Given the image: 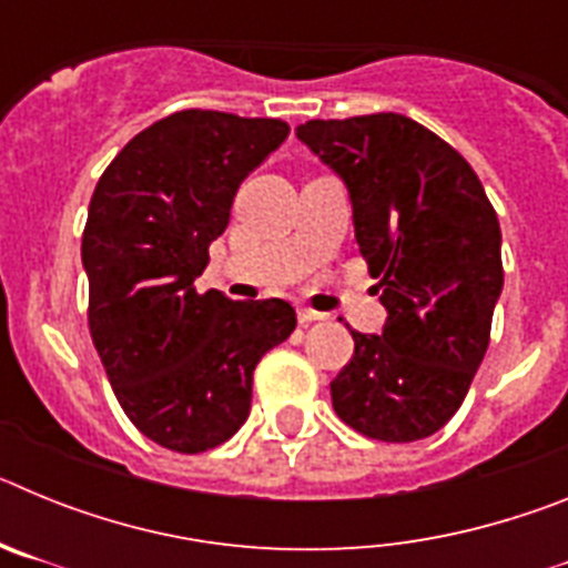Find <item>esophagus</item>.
Masks as SVG:
<instances>
[{
    "label": "esophagus",
    "mask_w": 568,
    "mask_h": 568,
    "mask_svg": "<svg viewBox=\"0 0 568 568\" xmlns=\"http://www.w3.org/2000/svg\"><path fill=\"white\" fill-rule=\"evenodd\" d=\"M324 318H327L324 313H315V310H310V307H298L301 324H313V321H324Z\"/></svg>",
    "instance_id": "34e87169"
}]
</instances>
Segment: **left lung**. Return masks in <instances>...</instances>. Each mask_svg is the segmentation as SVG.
Listing matches in <instances>:
<instances>
[{
  "instance_id": "obj_1",
  "label": "left lung",
  "mask_w": 568,
  "mask_h": 568,
  "mask_svg": "<svg viewBox=\"0 0 568 568\" xmlns=\"http://www.w3.org/2000/svg\"><path fill=\"white\" fill-rule=\"evenodd\" d=\"M338 173L355 241L378 278L381 335L329 384L338 418L386 444L429 438L458 413L504 290L500 224L455 148L400 113L313 119L295 130Z\"/></svg>"
}]
</instances>
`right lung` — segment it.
<instances>
[{
	"mask_svg": "<svg viewBox=\"0 0 568 568\" xmlns=\"http://www.w3.org/2000/svg\"><path fill=\"white\" fill-rule=\"evenodd\" d=\"M287 133L281 119L182 110L133 135L90 199V335L124 415L173 453H207L239 433L255 364L295 329L287 301L193 287L239 184Z\"/></svg>",
	"mask_w": 568,
	"mask_h": 568,
	"instance_id": "right-lung-1",
	"label": "right lung"
}]
</instances>
